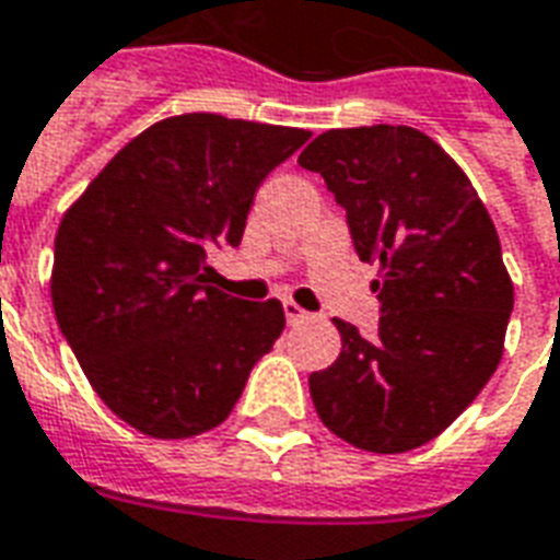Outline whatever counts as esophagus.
Wrapping results in <instances>:
<instances>
[{"instance_id":"esophagus-1","label":"esophagus","mask_w":560,"mask_h":560,"mask_svg":"<svg viewBox=\"0 0 560 560\" xmlns=\"http://www.w3.org/2000/svg\"><path fill=\"white\" fill-rule=\"evenodd\" d=\"M284 317H288V324H300V320H305L308 317V312L305 308H300V305L293 303V300H284Z\"/></svg>"}]
</instances>
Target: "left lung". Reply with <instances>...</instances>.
I'll return each instance as SVG.
<instances>
[{
    "label": "left lung",
    "mask_w": 560,
    "mask_h": 560,
    "mask_svg": "<svg viewBox=\"0 0 560 560\" xmlns=\"http://www.w3.org/2000/svg\"><path fill=\"white\" fill-rule=\"evenodd\" d=\"M348 215L357 255L381 264L375 339L336 317L341 353L308 375L317 417L369 453L429 444L501 363L513 281L474 185L411 126L332 128L300 152Z\"/></svg>",
    "instance_id": "8db88e82"
}]
</instances>
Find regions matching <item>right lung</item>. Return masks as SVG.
Returning <instances> with one entry per match:
<instances>
[{
  "mask_svg": "<svg viewBox=\"0 0 560 560\" xmlns=\"http://www.w3.org/2000/svg\"><path fill=\"white\" fill-rule=\"evenodd\" d=\"M303 128L219 114L161 119L114 155L56 233L54 312L110 411L149 438L228 420L284 329L279 300L207 284L212 245L243 243L255 191Z\"/></svg>",
  "mask_w": 560,
  "mask_h": 560,
  "instance_id": "right-lung-1",
  "label": "right lung"
}]
</instances>
